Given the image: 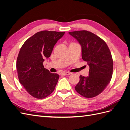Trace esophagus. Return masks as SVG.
<instances>
[{"mask_svg":"<svg viewBox=\"0 0 130 130\" xmlns=\"http://www.w3.org/2000/svg\"><path fill=\"white\" fill-rule=\"evenodd\" d=\"M70 73H69V72H63V73H62V74H61V75H70Z\"/></svg>","mask_w":130,"mask_h":130,"instance_id":"1","label":"esophagus"}]
</instances>
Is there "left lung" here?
I'll return each instance as SVG.
<instances>
[{
    "instance_id": "left-lung-1",
    "label": "left lung",
    "mask_w": 130,
    "mask_h": 130,
    "mask_svg": "<svg viewBox=\"0 0 130 130\" xmlns=\"http://www.w3.org/2000/svg\"><path fill=\"white\" fill-rule=\"evenodd\" d=\"M69 34L81 46L82 58L89 67V76H80L75 87L81 95L91 98L100 94L111 81L113 68L112 57L106 42L97 35L86 30Z\"/></svg>"
}]
</instances>
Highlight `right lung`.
Returning a JSON list of instances; mask_svg holds the SVG:
<instances>
[{"mask_svg": "<svg viewBox=\"0 0 130 130\" xmlns=\"http://www.w3.org/2000/svg\"><path fill=\"white\" fill-rule=\"evenodd\" d=\"M64 33L40 31L27 39L19 51L16 63L19 81L35 98H45L55 88L59 75L44 68L43 63L50 56L54 45Z\"/></svg>", "mask_w": 130, "mask_h": 130, "instance_id": "right-lung-1", "label": "right lung"}]
</instances>
